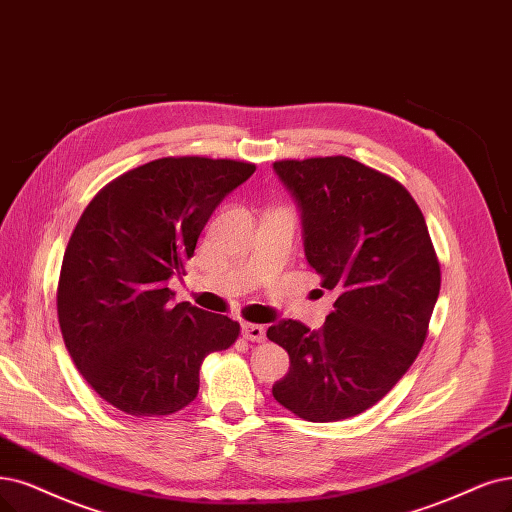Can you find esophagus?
Masks as SVG:
<instances>
[{
  "label": "esophagus",
  "mask_w": 512,
  "mask_h": 512,
  "mask_svg": "<svg viewBox=\"0 0 512 512\" xmlns=\"http://www.w3.org/2000/svg\"><path fill=\"white\" fill-rule=\"evenodd\" d=\"M242 335H244V339H249V342H263V339H266V329H263V325L244 323Z\"/></svg>",
  "instance_id": "34e87169"
}]
</instances>
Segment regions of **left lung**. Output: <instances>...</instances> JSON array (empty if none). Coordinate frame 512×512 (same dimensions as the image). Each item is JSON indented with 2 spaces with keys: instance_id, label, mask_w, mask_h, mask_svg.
Masks as SVG:
<instances>
[{
  "instance_id": "obj_1",
  "label": "left lung",
  "mask_w": 512,
  "mask_h": 512,
  "mask_svg": "<svg viewBox=\"0 0 512 512\" xmlns=\"http://www.w3.org/2000/svg\"><path fill=\"white\" fill-rule=\"evenodd\" d=\"M297 200L304 251L337 291L323 329L278 320L268 339L289 352L274 399L308 422L373 407L418 358L441 289L426 219L407 189L346 156L274 162Z\"/></svg>"
}]
</instances>
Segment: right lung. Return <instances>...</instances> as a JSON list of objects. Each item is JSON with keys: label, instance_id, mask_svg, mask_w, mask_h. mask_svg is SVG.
Listing matches in <instances>:
<instances>
[{"label": "right lung", "instance_id": "right-lung-1", "mask_svg": "<svg viewBox=\"0 0 512 512\" xmlns=\"http://www.w3.org/2000/svg\"><path fill=\"white\" fill-rule=\"evenodd\" d=\"M255 164L200 156L160 158L113 179L69 238L56 310L75 367L101 399L137 418L187 407L204 358L227 350L236 320L189 301L173 306L168 280L219 202Z\"/></svg>", "mask_w": 512, "mask_h": 512}]
</instances>
